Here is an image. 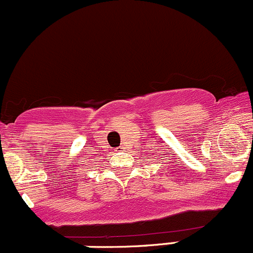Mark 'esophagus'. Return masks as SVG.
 <instances>
[{
	"label": "esophagus",
	"instance_id": "1",
	"mask_svg": "<svg viewBox=\"0 0 253 253\" xmlns=\"http://www.w3.org/2000/svg\"><path fill=\"white\" fill-rule=\"evenodd\" d=\"M116 151H122V147H119V148H117V150H116Z\"/></svg>",
	"mask_w": 253,
	"mask_h": 253
}]
</instances>
